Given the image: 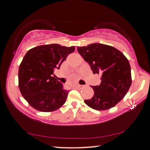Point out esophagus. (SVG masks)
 <instances>
[{"label": "esophagus", "instance_id": "esophagus-1", "mask_svg": "<svg viewBox=\"0 0 150 150\" xmlns=\"http://www.w3.org/2000/svg\"><path fill=\"white\" fill-rule=\"evenodd\" d=\"M85 87V85H78L77 86V88H79V89H81V88H84Z\"/></svg>", "mask_w": 150, "mask_h": 150}]
</instances>
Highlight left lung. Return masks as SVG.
<instances>
[{"instance_id":"left-lung-1","label":"left lung","mask_w":150,"mask_h":150,"mask_svg":"<svg viewBox=\"0 0 150 150\" xmlns=\"http://www.w3.org/2000/svg\"><path fill=\"white\" fill-rule=\"evenodd\" d=\"M77 51L90 65L94 74L101 75V83L92 86L94 95L85 100L96 110L110 109L125 96L132 84L131 68L127 58L115 47L102 44L77 47Z\"/></svg>"}]
</instances>
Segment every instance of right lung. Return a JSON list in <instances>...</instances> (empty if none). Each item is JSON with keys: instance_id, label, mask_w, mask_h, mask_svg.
Returning a JSON list of instances; mask_svg holds the SVG:
<instances>
[{"instance_id": "right-lung-1", "label": "right lung", "mask_w": 150, "mask_h": 150, "mask_svg": "<svg viewBox=\"0 0 150 150\" xmlns=\"http://www.w3.org/2000/svg\"><path fill=\"white\" fill-rule=\"evenodd\" d=\"M75 47L54 44L33 47L28 52L18 70V87L29 105L41 112H53L59 108L67 99L69 91L53 75L59 69Z\"/></svg>"}]
</instances>
